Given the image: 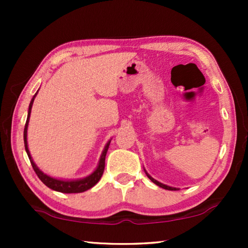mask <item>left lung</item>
<instances>
[{
    "mask_svg": "<svg viewBox=\"0 0 248 248\" xmlns=\"http://www.w3.org/2000/svg\"><path fill=\"white\" fill-rule=\"evenodd\" d=\"M145 174H146V176H148V177L152 180V182L155 184V185H157V186H159V187H162V188H164V189H167V190H177V188H174V187H170V186H167V185H164V184H162V183H159V182H157V180H155L154 178H152L151 177V176L146 173V170H145Z\"/></svg>",
    "mask_w": 248,
    "mask_h": 248,
    "instance_id": "left-lung-1",
    "label": "left lung"
}]
</instances>
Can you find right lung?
Returning a JSON list of instances; mask_svg holds the SVG:
<instances>
[{"mask_svg": "<svg viewBox=\"0 0 248 248\" xmlns=\"http://www.w3.org/2000/svg\"><path fill=\"white\" fill-rule=\"evenodd\" d=\"M37 93H38V91H37ZM37 93L33 95L32 99L31 100V104H29L27 120H26V124H25V129H24L25 150H26V153L29 157V161H31V163L33 170H35V173L37 174V176H38L41 182H43L47 187L51 188L52 190L63 192V194H78V192H83V191L89 190L90 188L95 186V185L99 182V179L102 178L103 173H104V169H105V157H106L107 151H108L109 144H110L111 140H109L107 142V144L105 145L103 153H102V155H100L98 166L96 167V170L90 176H87V177L82 178V179H75V180H63V179L53 178V177H51V176L45 174L44 171H41L38 167H37L35 162L32 161L31 152H29L28 145H27V128H28V123H29V117H31L32 103H33V99H35V97H36Z\"/></svg>", "mask_w": 248, "mask_h": 248, "instance_id": "right-lung-1", "label": "right lung"}]
</instances>
